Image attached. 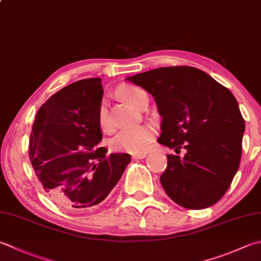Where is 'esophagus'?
<instances>
[{
    "instance_id": "obj_1",
    "label": "esophagus",
    "mask_w": 261,
    "mask_h": 261,
    "mask_svg": "<svg viewBox=\"0 0 261 261\" xmlns=\"http://www.w3.org/2000/svg\"><path fill=\"white\" fill-rule=\"evenodd\" d=\"M147 156V154H134L132 155V160H142V158H145Z\"/></svg>"
}]
</instances>
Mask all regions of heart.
Segmentation results:
<instances>
[{
    "label": "heart",
    "instance_id": "b5f03b06",
    "mask_svg": "<svg viewBox=\"0 0 261 261\" xmlns=\"http://www.w3.org/2000/svg\"><path fill=\"white\" fill-rule=\"evenodd\" d=\"M120 95L124 99L130 101L136 107L141 106L142 101L148 98L144 89L137 86H124L119 90ZM98 124L101 131L109 132L112 130L109 110L105 100H101L98 107ZM155 139V130L149 125H138L125 127L117 134L112 140V147L115 150L130 152V154H142L148 150Z\"/></svg>",
    "mask_w": 261,
    "mask_h": 261
}]
</instances>
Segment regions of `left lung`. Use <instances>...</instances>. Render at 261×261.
<instances>
[{"label":"left lung","mask_w":261,"mask_h":261,"mask_svg":"<svg viewBox=\"0 0 261 261\" xmlns=\"http://www.w3.org/2000/svg\"><path fill=\"white\" fill-rule=\"evenodd\" d=\"M154 96L158 142L172 148L161 183L173 201L203 209L221 200L239 170L244 120L236 97L203 71L166 66L127 78ZM181 149L186 154L180 158Z\"/></svg>","instance_id":"obj_1"}]
</instances>
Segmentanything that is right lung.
I'll list each match as a JSON object with an SVG mask.
<instances>
[{
	"instance_id": "1",
	"label": "right lung",
	"mask_w": 261,
	"mask_h": 261,
	"mask_svg": "<svg viewBox=\"0 0 261 261\" xmlns=\"http://www.w3.org/2000/svg\"><path fill=\"white\" fill-rule=\"evenodd\" d=\"M100 78L75 81L39 107L29 139V158L45 192L73 211L98 205L119 182L129 154L98 147Z\"/></svg>"
}]
</instances>
